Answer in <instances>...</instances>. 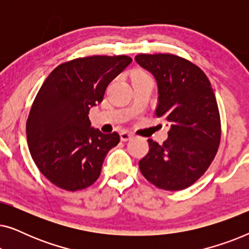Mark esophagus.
I'll use <instances>...</instances> for the list:
<instances>
[{"label": "esophagus", "mask_w": 249, "mask_h": 249, "mask_svg": "<svg viewBox=\"0 0 249 249\" xmlns=\"http://www.w3.org/2000/svg\"><path fill=\"white\" fill-rule=\"evenodd\" d=\"M131 137H132V136L127 131L120 132V139L122 142H127V141H129V139H131Z\"/></svg>", "instance_id": "34e87169"}]
</instances>
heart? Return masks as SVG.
I'll return each mask as SVG.
<instances>
[{
	"instance_id": "obj_1",
	"label": "heart",
	"mask_w": 249,
	"mask_h": 249,
	"mask_svg": "<svg viewBox=\"0 0 249 249\" xmlns=\"http://www.w3.org/2000/svg\"><path fill=\"white\" fill-rule=\"evenodd\" d=\"M145 77H148V76L144 72H136L134 76V79H136V78H145Z\"/></svg>"
}]
</instances>
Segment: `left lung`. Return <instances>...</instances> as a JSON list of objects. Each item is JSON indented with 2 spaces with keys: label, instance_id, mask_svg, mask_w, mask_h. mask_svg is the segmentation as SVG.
I'll list each match as a JSON object with an SVG mask.
<instances>
[{
  "label": "left lung",
  "instance_id": "1",
  "mask_svg": "<svg viewBox=\"0 0 249 249\" xmlns=\"http://www.w3.org/2000/svg\"><path fill=\"white\" fill-rule=\"evenodd\" d=\"M135 60L154 76L155 114L170 125L163 145L148 139L149 151L139 161V169L159 188L185 189L204 175L219 148L221 122L215 95L206 74L182 57L138 54Z\"/></svg>",
  "mask_w": 249,
  "mask_h": 249
}]
</instances>
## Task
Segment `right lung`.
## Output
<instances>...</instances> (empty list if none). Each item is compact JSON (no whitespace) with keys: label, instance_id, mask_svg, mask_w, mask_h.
<instances>
[{"label":"right lung","instance_id":"obj_1","mask_svg":"<svg viewBox=\"0 0 249 249\" xmlns=\"http://www.w3.org/2000/svg\"><path fill=\"white\" fill-rule=\"evenodd\" d=\"M131 62L125 55L69 61L56 67L37 93L26 125L29 152L43 176L59 188L76 192L93 185L105 156L120 142L118 132L91 127L88 113Z\"/></svg>","mask_w":249,"mask_h":249}]
</instances>
